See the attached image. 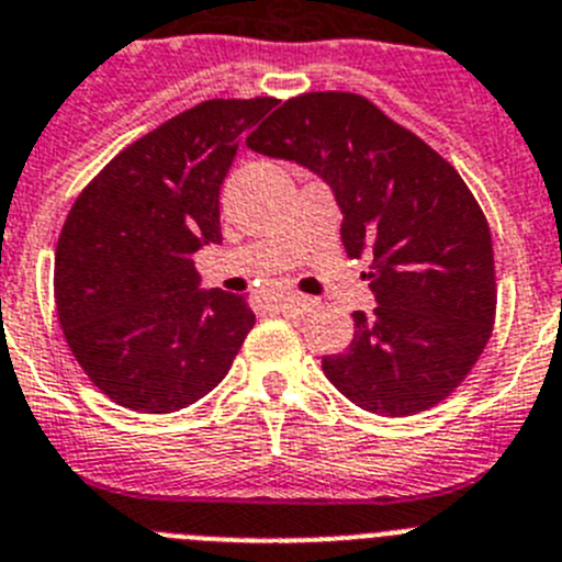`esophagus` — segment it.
<instances>
[{"instance_id": "34e87169", "label": "esophagus", "mask_w": 562, "mask_h": 562, "mask_svg": "<svg viewBox=\"0 0 562 562\" xmlns=\"http://www.w3.org/2000/svg\"><path fill=\"white\" fill-rule=\"evenodd\" d=\"M313 305H316V300H313V296H305V293H282L280 296V307H285V311L307 313Z\"/></svg>"}]
</instances>
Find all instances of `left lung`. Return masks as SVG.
<instances>
[{
    "label": "left lung",
    "mask_w": 562,
    "mask_h": 562,
    "mask_svg": "<svg viewBox=\"0 0 562 562\" xmlns=\"http://www.w3.org/2000/svg\"><path fill=\"white\" fill-rule=\"evenodd\" d=\"M333 190L347 257L369 262L378 307L356 311L350 350L322 358L356 406L406 417L445 401L493 333L487 221L462 176L417 134L350 92L291 98L246 139Z\"/></svg>",
    "instance_id": "8db88e82"
}]
</instances>
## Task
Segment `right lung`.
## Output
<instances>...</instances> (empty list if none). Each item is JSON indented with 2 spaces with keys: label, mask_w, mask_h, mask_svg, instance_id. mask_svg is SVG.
<instances>
[{
  "label": "right lung",
  "mask_w": 562,
  "mask_h": 562,
  "mask_svg": "<svg viewBox=\"0 0 562 562\" xmlns=\"http://www.w3.org/2000/svg\"><path fill=\"white\" fill-rule=\"evenodd\" d=\"M274 103H199L120 150L69 210L55 249L58 322L89 381L131 412L201 401L255 327L244 296L201 288L193 255L221 244V184Z\"/></svg>",
  "instance_id": "right-lung-1"
}]
</instances>
